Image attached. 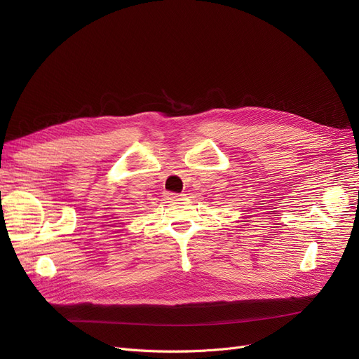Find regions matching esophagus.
Here are the masks:
<instances>
[{"instance_id":"esophagus-1","label":"esophagus","mask_w":359,"mask_h":359,"mask_svg":"<svg viewBox=\"0 0 359 359\" xmlns=\"http://www.w3.org/2000/svg\"><path fill=\"white\" fill-rule=\"evenodd\" d=\"M182 196H184V195H182V194H167V198H168L170 201H176V199H180Z\"/></svg>"}]
</instances>
